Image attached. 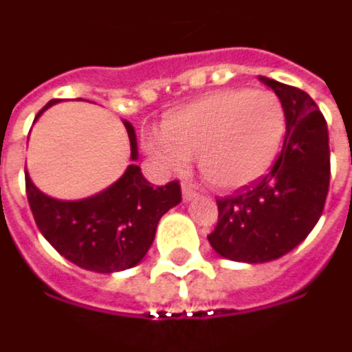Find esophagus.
<instances>
[{"label": "esophagus", "mask_w": 352, "mask_h": 352, "mask_svg": "<svg viewBox=\"0 0 352 352\" xmlns=\"http://www.w3.org/2000/svg\"><path fill=\"white\" fill-rule=\"evenodd\" d=\"M198 198V192L194 190L192 186L188 183H183V200L184 201H192Z\"/></svg>", "instance_id": "obj_1"}]
</instances>
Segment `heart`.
Segmentation results:
<instances>
[{"instance_id": "obj_1", "label": "heart", "mask_w": 352, "mask_h": 352, "mask_svg": "<svg viewBox=\"0 0 352 352\" xmlns=\"http://www.w3.org/2000/svg\"><path fill=\"white\" fill-rule=\"evenodd\" d=\"M286 127V110L274 93L221 89L168 114L162 133L146 139V151L171 171H184L198 158L206 183L230 192L269 173Z\"/></svg>"}]
</instances>
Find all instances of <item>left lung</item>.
I'll return each instance as SVG.
<instances>
[{"label": "left lung", "mask_w": 352, "mask_h": 352, "mask_svg": "<svg viewBox=\"0 0 352 352\" xmlns=\"http://www.w3.org/2000/svg\"><path fill=\"white\" fill-rule=\"evenodd\" d=\"M286 110L284 146L252 188L217 200L211 248L238 263H269L289 253L313 230L330 186V139L320 110L305 91L259 76Z\"/></svg>", "instance_id": "obj_1"}]
</instances>
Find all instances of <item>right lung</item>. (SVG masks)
<instances>
[{"label":"right lung","instance_id":"1","mask_svg":"<svg viewBox=\"0 0 352 352\" xmlns=\"http://www.w3.org/2000/svg\"><path fill=\"white\" fill-rule=\"evenodd\" d=\"M55 102L51 100L36 120ZM124 125L133 164L102 192L83 200H56L41 192L26 171V196L39 232L65 259L100 274L139 265L151 250L162 215L181 201L177 181L152 186L142 177L135 164L139 158L135 127L125 120Z\"/></svg>","mask_w":352,"mask_h":352}]
</instances>
